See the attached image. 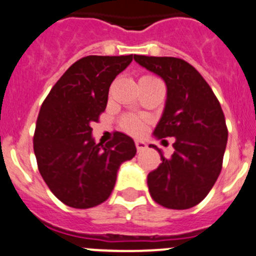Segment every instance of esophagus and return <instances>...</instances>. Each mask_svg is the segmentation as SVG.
Wrapping results in <instances>:
<instances>
[{"instance_id":"34e87169","label":"esophagus","mask_w":256,"mask_h":256,"mask_svg":"<svg viewBox=\"0 0 256 256\" xmlns=\"http://www.w3.org/2000/svg\"><path fill=\"white\" fill-rule=\"evenodd\" d=\"M135 145H136L138 152H142V150H144V149L148 148V145L145 144V142H142V140H136V142H135Z\"/></svg>"}]
</instances>
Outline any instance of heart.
<instances>
[{"label": "heart", "instance_id": "heart-1", "mask_svg": "<svg viewBox=\"0 0 256 256\" xmlns=\"http://www.w3.org/2000/svg\"><path fill=\"white\" fill-rule=\"evenodd\" d=\"M145 78V76H144ZM145 118L138 114H126L121 120V128L126 131V132L134 134V135H139L144 131L145 128Z\"/></svg>", "mask_w": 256, "mask_h": 256}]
</instances>
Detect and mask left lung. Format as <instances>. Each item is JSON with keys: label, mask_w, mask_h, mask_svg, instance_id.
<instances>
[{"label": "left lung", "mask_w": 256, "mask_h": 256, "mask_svg": "<svg viewBox=\"0 0 256 256\" xmlns=\"http://www.w3.org/2000/svg\"><path fill=\"white\" fill-rule=\"evenodd\" d=\"M134 60L167 85L164 110L153 135L176 139L170 160L156 148L162 163L148 174L149 192L168 209L192 208L208 195L222 170L228 138L222 107L188 62L139 54Z\"/></svg>", "instance_id": "8db88e82"}]
</instances>
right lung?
<instances>
[{
	"label": "right lung",
	"mask_w": 256,
	"mask_h": 256,
	"mask_svg": "<svg viewBox=\"0 0 256 256\" xmlns=\"http://www.w3.org/2000/svg\"><path fill=\"white\" fill-rule=\"evenodd\" d=\"M131 61L132 54L82 57L60 78L40 107L33 140L38 170L66 206L86 209L106 202L121 163L136 154L126 134L96 144L90 128L106 110L112 82Z\"/></svg>",
	"instance_id": "add662e5"
}]
</instances>
